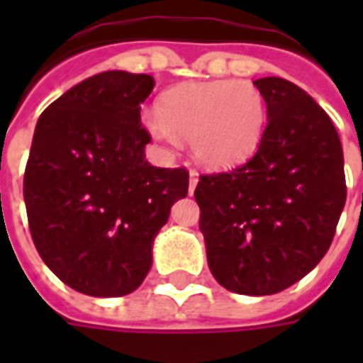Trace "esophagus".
Masks as SVG:
<instances>
[{"mask_svg":"<svg viewBox=\"0 0 363 363\" xmlns=\"http://www.w3.org/2000/svg\"><path fill=\"white\" fill-rule=\"evenodd\" d=\"M198 184V174L194 171H190V179H189V192L190 194H194V190H196Z\"/></svg>","mask_w":363,"mask_h":363,"instance_id":"1","label":"esophagus"}]
</instances>
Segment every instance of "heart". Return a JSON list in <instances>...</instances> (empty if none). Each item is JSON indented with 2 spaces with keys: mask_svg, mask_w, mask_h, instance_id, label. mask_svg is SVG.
I'll list each match as a JSON object with an SVG mask.
<instances>
[{
  "mask_svg": "<svg viewBox=\"0 0 363 363\" xmlns=\"http://www.w3.org/2000/svg\"><path fill=\"white\" fill-rule=\"evenodd\" d=\"M267 122V104L252 83H184L159 99V111L142 116L145 132L165 150L190 140L192 157L206 169H233L257 150Z\"/></svg>",
  "mask_w": 363,
  "mask_h": 363,
  "instance_id": "b5f03b06",
  "label": "heart"
}]
</instances>
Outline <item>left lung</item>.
<instances>
[{
  "label": "left lung",
  "instance_id": "1",
  "mask_svg": "<svg viewBox=\"0 0 363 363\" xmlns=\"http://www.w3.org/2000/svg\"><path fill=\"white\" fill-rule=\"evenodd\" d=\"M268 124L259 150L229 173L200 177L208 267L229 291L272 296L327 255L346 202L342 143L333 120L296 83L255 82Z\"/></svg>",
  "mask_w": 363,
  "mask_h": 363
}]
</instances>
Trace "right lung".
Segmentation results:
<instances>
[{
    "instance_id": "obj_1",
    "label": "right lung",
    "mask_w": 363,
    "mask_h": 363,
    "mask_svg": "<svg viewBox=\"0 0 363 363\" xmlns=\"http://www.w3.org/2000/svg\"><path fill=\"white\" fill-rule=\"evenodd\" d=\"M153 85L151 75L103 72L36 122L23 182L30 235L44 264L85 296L140 288L159 229L189 194L186 169L145 161L140 104Z\"/></svg>"
}]
</instances>
